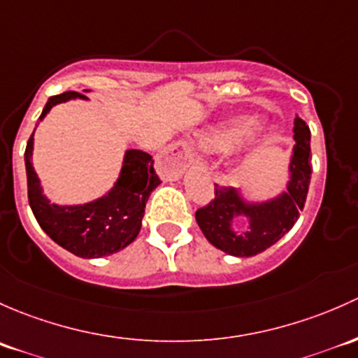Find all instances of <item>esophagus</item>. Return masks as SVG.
Listing matches in <instances>:
<instances>
[{
  "label": "esophagus",
  "mask_w": 358,
  "mask_h": 358,
  "mask_svg": "<svg viewBox=\"0 0 358 358\" xmlns=\"http://www.w3.org/2000/svg\"><path fill=\"white\" fill-rule=\"evenodd\" d=\"M191 164L193 162H191L189 155H187L186 148L180 143L169 146L160 158V169L165 174L172 176V178H178V176L182 174L187 167H191Z\"/></svg>",
  "instance_id": "34e87169"
}]
</instances>
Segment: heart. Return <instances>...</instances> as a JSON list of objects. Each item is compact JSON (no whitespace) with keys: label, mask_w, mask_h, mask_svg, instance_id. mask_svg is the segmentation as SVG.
Wrapping results in <instances>:
<instances>
[{"label":"heart","mask_w":358,"mask_h":358,"mask_svg":"<svg viewBox=\"0 0 358 358\" xmlns=\"http://www.w3.org/2000/svg\"><path fill=\"white\" fill-rule=\"evenodd\" d=\"M260 124V119L257 117H245V119H238L236 122H231L222 127L215 129L213 132L206 134L201 139V146L208 152H224V150L231 148L238 138H241L245 132L252 131Z\"/></svg>","instance_id":"1"}]
</instances>
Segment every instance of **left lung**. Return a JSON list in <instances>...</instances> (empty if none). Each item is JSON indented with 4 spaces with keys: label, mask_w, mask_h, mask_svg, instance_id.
Segmentation results:
<instances>
[{
    "label": "left lung",
    "mask_w": 358,
    "mask_h": 358,
    "mask_svg": "<svg viewBox=\"0 0 358 358\" xmlns=\"http://www.w3.org/2000/svg\"><path fill=\"white\" fill-rule=\"evenodd\" d=\"M293 155L286 189L265 201H250L234 187L215 184V198L196 210L201 233L215 248L233 257H253L278 243L300 217L310 184V129L296 115ZM245 216L249 226L239 231L234 222Z\"/></svg>",
    "instance_id": "1"
}]
</instances>
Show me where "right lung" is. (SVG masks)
Masks as SVG:
<instances>
[{
    "label": "right lung",
    "mask_w": 358,
    "mask_h": 358,
    "mask_svg": "<svg viewBox=\"0 0 358 358\" xmlns=\"http://www.w3.org/2000/svg\"><path fill=\"white\" fill-rule=\"evenodd\" d=\"M86 93L90 91L86 90ZM70 99H87V96L76 91L51 96L38 122L55 105ZM32 152L34 132L25 148L29 205L41 229L57 245L83 259H99L124 250L138 238L146 201L160 184L155 174L152 155L141 150H127L119 179L108 193L87 203L57 205L51 203L43 193L41 180L32 167Z\"/></svg>",
    "instance_id": "right-lung-1"
}]
</instances>
